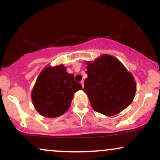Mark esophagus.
<instances>
[{"mask_svg": "<svg viewBox=\"0 0 160 160\" xmlns=\"http://www.w3.org/2000/svg\"><path fill=\"white\" fill-rule=\"evenodd\" d=\"M80 84H81V86H82V87L83 88V86H84V81L83 80H82L81 82H80Z\"/></svg>", "mask_w": 160, "mask_h": 160, "instance_id": "esophagus-1", "label": "esophagus"}]
</instances>
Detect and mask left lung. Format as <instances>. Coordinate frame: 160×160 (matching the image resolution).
<instances>
[{
	"label": "left lung",
	"mask_w": 160,
	"mask_h": 160,
	"mask_svg": "<svg viewBox=\"0 0 160 160\" xmlns=\"http://www.w3.org/2000/svg\"><path fill=\"white\" fill-rule=\"evenodd\" d=\"M86 64L88 78L84 81L83 92L94 111L111 117L132 102L136 82L120 60L104 54Z\"/></svg>",
	"instance_id": "1"
}]
</instances>
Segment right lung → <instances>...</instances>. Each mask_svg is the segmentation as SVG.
<instances>
[{"label":"right lung","mask_w":160,"mask_h":160,"mask_svg":"<svg viewBox=\"0 0 160 160\" xmlns=\"http://www.w3.org/2000/svg\"><path fill=\"white\" fill-rule=\"evenodd\" d=\"M81 84L68 74L64 65L47 66L40 73L32 92V103L43 117L55 118L65 113Z\"/></svg>","instance_id":"add662e5"}]
</instances>
